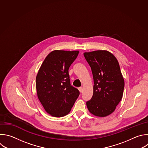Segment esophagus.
Masks as SVG:
<instances>
[{
	"label": "esophagus",
	"instance_id": "esophagus-1",
	"mask_svg": "<svg viewBox=\"0 0 148 148\" xmlns=\"http://www.w3.org/2000/svg\"><path fill=\"white\" fill-rule=\"evenodd\" d=\"M78 89H79V92L81 93L82 92V90H83V88H82V87H79V88H78Z\"/></svg>",
	"mask_w": 148,
	"mask_h": 148
}]
</instances>
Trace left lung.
Listing matches in <instances>:
<instances>
[{"label":"left lung","mask_w":148,"mask_h":148,"mask_svg":"<svg viewBox=\"0 0 148 148\" xmlns=\"http://www.w3.org/2000/svg\"><path fill=\"white\" fill-rule=\"evenodd\" d=\"M84 56L90 67L93 78V93L86 102L95 116L106 117L112 113L122 99L124 80L115 56L106 51L85 52Z\"/></svg>","instance_id":"obj_1"}]
</instances>
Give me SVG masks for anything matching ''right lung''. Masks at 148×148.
Returning a JSON list of instances; mask_svg holds the SVG:
<instances>
[{
  "label": "right lung",
  "mask_w": 148,
  "mask_h": 148,
  "mask_svg": "<svg viewBox=\"0 0 148 148\" xmlns=\"http://www.w3.org/2000/svg\"><path fill=\"white\" fill-rule=\"evenodd\" d=\"M79 51L56 50L42 63L36 77L38 99L46 112L60 117L69 113L79 95L70 84L69 69Z\"/></svg>",
  "instance_id": "obj_1"
}]
</instances>
